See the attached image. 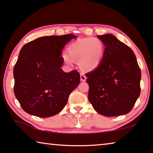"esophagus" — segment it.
Instances as JSON below:
<instances>
[{"label":"esophagus","mask_w":153,"mask_h":153,"mask_svg":"<svg viewBox=\"0 0 153 153\" xmlns=\"http://www.w3.org/2000/svg\"><path fill=\"white\" fill-rule=\"evenodd\" d=\"M86 77L84 76V74H80V80L82 82H84L86 81Z\"/></svg>","instance_id":"34e87169"}]
</instances>
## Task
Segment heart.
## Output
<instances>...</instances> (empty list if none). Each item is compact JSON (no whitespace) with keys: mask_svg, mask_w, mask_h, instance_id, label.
<instances>
[{"mask_svg":"<svg viewBox=\"0 0 153 153\" xmlns=\"http://www.w3.org/2000/svg\"><path fill=\"white\" fill-rule=\"evenodd\" d=\"M106 47L103 41L97 38H84L71 43L67 48V54L62 55L64 62L71 65L77 62L85 71L94 70L103 60Z\"/></svg>","mask_w":153,"mask_h":153,"instance_id":"obj_1","label":"heart"}]
</instances>
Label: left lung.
<instances>
[{
	"instance_id": "8db88e82",
	"label": "left lung",
	"mask_w": 153,
	"mask_h": 153,
	"mask_svg": "<svg viewBox=\"0 0 153 153\" xmlns=\"http://www.w3.org/2000/svg\"><path fill=\"white\" fill-rule=\"evenodd\" d=\"M106 46L98 67L86 74L88 100L106 117L128 113L141 92L140 68L131 48L112 34L97 36Z\"/></svg>"
}]
</instances>
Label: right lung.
Instances as JSON below:
<instances>
[{
    "label": "right lung",
    "instance_id": "1",
    "mask_svg": "<svg viewBox=\"0 0 153 153\" xmlns=\"http://www.w3.org/2000/svg\"><path fill=\"white\" fill-rule=\"evenodd\" d=\"M73 34L44 36L25 45L13 68L15 96L26 113L49 117L60 112L79 84L76 70L61 69L62 50Z\"/></svg>",
    "mask_w": 153,
    "mask_h": 153
}]
</instances>
